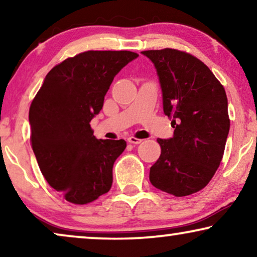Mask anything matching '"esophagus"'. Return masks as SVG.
<instances>
[{"label": "esophagus", "mask_w": 257, "mask_h": 257, "mask_svg": "<svg viewBox=\"0 0 257 257\" xmlns=\"http://www.w3.org/2000/svg\"><path fill=\"white\" fill-rule=\"evenodd\" d=\"M127 140H128V143H131V144H140V143L143 142L142 139L136 138V137H130V138H128Z\"/></svg>", "instance_id": "34e87169"}]
</instances>
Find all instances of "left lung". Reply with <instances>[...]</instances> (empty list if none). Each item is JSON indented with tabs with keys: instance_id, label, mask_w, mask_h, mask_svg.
<instances>
[{
	"instance_id": "left-lung-1",
	"label": "left lung",
	"mask_w": 257,
	"mask_h": 257,
	"mask_svg": "<svg viewBox=\"0 0 257 257\" xmlns=\"http://www.w3.org/2000/svg\"><path fill=\"white\" fill-rule=\"evenodd\" d=\"M142 54L157 69L164 113L174 128L172 138L158 139L161 154L150 181L168 194L191 195L208 185L222 160L230 126L226 91L191 54L168 48Z\"/></svg>"
}]
</instances>
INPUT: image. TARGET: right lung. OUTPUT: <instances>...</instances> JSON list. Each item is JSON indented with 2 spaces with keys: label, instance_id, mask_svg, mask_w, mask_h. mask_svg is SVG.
Returning <instances> with one entry per match:
<instances>
[{
  "label": "right lung",
  "instance_id": "add662e5",
  "mask_svg": "<svg viewBox=\"0 0 257 257\" xmlns=\"http://www.w3.org/2000/svg\"><path fill=\"white\" fill-rule=\"evenodd\" d=\"M132 51H85L52 68L29 110L31 146L45 180L76 205L110 191L125 140L97 139L90 121Z\"/></svg>",
  "mask_w": 257,
  "mask_h": 257
}]
</instances>
